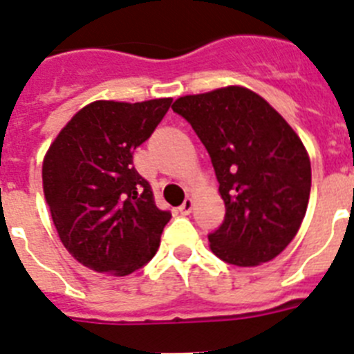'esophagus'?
<instances>
[{
	"mask_svg": "<svg viewBox=\"0 0 354 354\" xmlns=\"http://www.w3.org/2000/svg\"><path fill=\"white\" fill-rule=\"evenodd\" d=\"M192 208H194V201L190 199V197H187V199L183 201V205L178 208V212H180V215H189V213L192 212Z\"/></svg>",
	"mask_w": 354,
	"mask_h": 354,
	"instance_id": "34e87169",
	"label": "esophagus"
}]
</instances>
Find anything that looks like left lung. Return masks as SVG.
Listing matches in <instances>:
<instances>
[{
  "label": "left lung",
  "instance_id": "8db88e82",
  "mask_svg": "<svg viewBox=\"0 0 354 354\" xmlns=\"http://www.w3.org/2000/svg\"><path fill=\"white\" fill-rule=\"evenodd\" d=\"M208 149L224 222L208 236L236 266L275 259L296 236L310 196V158L300 136L256 91L225 86L174 100Z\"/></svg>",
  "mask_w": 354,
  "mask_h": 354
}]
</instances>
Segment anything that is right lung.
Masks as SVG:
<instances>
[{"label": "right lung", "mask_w": 354, "mask_h": 354, "mask_svg": "<svg viewBox=\"0 0 354 354\" xmlns=\"http://www.w3.org/2000/svg\"><path fill=\"white\" fill-rule=\"evenodd\" d=\"M171 102H91L47 149L46 203L62 243L86 268L125 277L157 254L171 213L155 206L132 153L153 133Z\"/></svg>", "instance_id": "add662e5"}]
</instances>
